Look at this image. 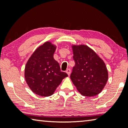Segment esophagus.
<instances>
[{
	"mask_svg": "<svg viewBox=\"0 0 128 128\" xmlns=\"http://www.w3.org/2000/svg\"><path fill=\"white\" fill-rule=\"evenodd\" d=\"M66 74H67L70 76V74H71V70H70V69H69V68H68V69L66 70Z\"/></svg>",
	"mask_w": 128,
	"mask_h": 128,
	"instance_id": "esophagus-1",
	"label": "esophagus"
}]
</instances>
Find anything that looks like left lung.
<instances>
[{
    "label": "left lung",
    "instance_id": "8db88e82",
    "mask_svg": "<svg viewBox=\"0 0 128 128\" xmlns=\"http://www.w3.org/2000/svg\"><path fill=\"white\" fill-rule=\"evenodd\" d=\"M75 66L70 78L82 96L98 95L107 84L108 74L106 64L94 50L84 44H72Z\"/></svg>",
    "mask_w": 128,
    "mask_h": 128
}]
</instances>
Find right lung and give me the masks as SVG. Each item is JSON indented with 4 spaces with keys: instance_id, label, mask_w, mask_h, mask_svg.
Here are the masks:
<instances>
[{
    "instance_id": "1",
    "label": "right lung",
    "mask_w": 128,
    "mask_h": 128,
    "mask_svg": "<svg viewBox=\"0 0 128 128\" xmlns=\"http://www.w3.org/2000/svg\"><path fill=\"white\" fill-rule=\"evenodd\" d=\"M56 46L46 42L30 56L25 67L24 76L30 89L36 94L52 95L67 74L61 71L58 62L54 59Z\"/></svg>"
}]
</instances>
